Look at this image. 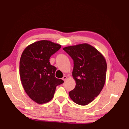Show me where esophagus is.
<instances>
[{"mask_svg": "<svg viewBox=\"0 0 129 129\" xmlns=\"http://www.w3.org/2000/svg\"><path fill=\"white\" fill-rule=\"evenodd\" d=\"M67 79V76H64V77H63V78H62V79H63V80H64V81H66Z\"/></svg>", "mask_w": 129, "mask_h": 129, "instance_id": "esophagus-1", "label": "esophagus"}]
</instances>
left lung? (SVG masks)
Wrapping results in <instances>:
<instances>
[{"label":"left lung","mask_w":129,"mask_h":129,"mask_svg":"<svg viewBox=\"0 0 129 129\" xmlns=\"http://www.w3.org/2000/svg\"><path fill=\"white\" fill-rule=\"evenodd\" d=\"M74 61L72 76L76 85L69 92L77 104L88 105L99 95L106 81L107 64L102 54L93 46L81 44L63 48Z\"/></svg>","instance_id":"1"}]
</instances>
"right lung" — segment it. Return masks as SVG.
I'll return each mask as SVG.
<instances>
[{
    "label": "right lung",
    "mask_w": 129,
    "mask_h": 129,
    "mask_svg": "<svg viewBox=\"0 0 129 129\" xmlns=\"http://www.w3.org/2000/svg\"><path fill=\"white\" fill-rule=\"evenodd\" d=\"M61 46L48 40L29 45L21 54L19 73L21 83L28 96L39 104L52 99L56 86L64 82L55 77L56 67L50 64V58Z\"/></svg>",
    "instance_id": "right-lung-1"
}]
</instances>
